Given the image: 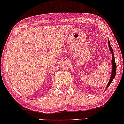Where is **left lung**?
<instances>
[{
    "mask_svg": "<svg viewBox=\"0 0 124 124\" xmlns=\"http://www.w3.org/2000/svg\"><path fill=\"white\" fill-rule=\"evenodd\" d=\"M108 46H109V49H110L111 52L112 53V56H113V58H112V73H111V78L109 79V82L107 84V86H106V89L110 85L111 83V82L113 81V79L116 76V62H115V60H114V53H113V50L112 49L111 46L110 45V42L109 41H108Z\"/></svg>",
    "mask_w": 124,
    "mask_h": 124,
    "instance_id": "1",
    "label": "left lung"
}]
</instances>
